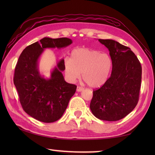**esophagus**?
<instances>
[{
  "label": "esophagus",
  "instance_id": "obj_1",
  "mask_svg": "<svg viewBox=\"0 0 155 155\" xmlns=\"http://www.w3.org/2000/svg\"><path fill=\"white\" fill-rule=\"evenodd\" d=\"M83 89L84 88H83V87H77V92H81L82 91H83Z\"/></svg>",
  "mask_w": 155,
  "mask_h": 155
}]
</instances>
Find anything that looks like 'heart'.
Segmentation results:
<instances>
[{"label":"heart","instance_id":"1","mask_svg":"<svg viewBox=\"0 0 155 155\" xmlns=\"http://www.w3.org/2000/svg\"><path fill=\"white\" fill-rule=\"evenodd\" d=\"M113 67V61L107 53L88 48H75L71 59L65 58V74L72 83L79 79L81 73L84 81L93 88L100 87L106 83Z\"/></svg>","mask_w":155,"mask_h":155}]
</instances>
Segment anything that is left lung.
<instances>
[{"instance_id": "1", "label": "left lung", "mask_w": 155, "mask_h": 155, "mask_svg": "<svg viewBox=\"0 0 155 155\" xmlns=\"http://www.w3.org/2000/svg\"><path fill=\"white\" fill-rule=\"evenodd\" d=\"M108 51L113 61L110 78L93 91L90 108L98 119L117 121L132 111L138 103L142 67L134 52L112 39H98Z\"/></svg>"}]
</instances>
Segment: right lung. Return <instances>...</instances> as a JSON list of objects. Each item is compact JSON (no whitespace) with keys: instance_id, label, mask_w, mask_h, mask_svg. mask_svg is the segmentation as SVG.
Here are the masks:
<instances>
[{"instance_id":"1","label":"right lung","mask_w":155,"mask_h":155,"mask_svg":"<svg viewBox=\"0 0 155 155\" xmlns=\"http://www.w3.org/2000/svg\"><path fill=\"white\" fill-rule=\"evenodd\" d=\"M72 42L68 38L45 37L26 47L18 58L13 81L20 103L26 113L39 121L49 123L61 118L77 86L64 81V59L57 62L49 78L40 74L38 59L45 48H64Z\"/></svg>"}]
</instances>
